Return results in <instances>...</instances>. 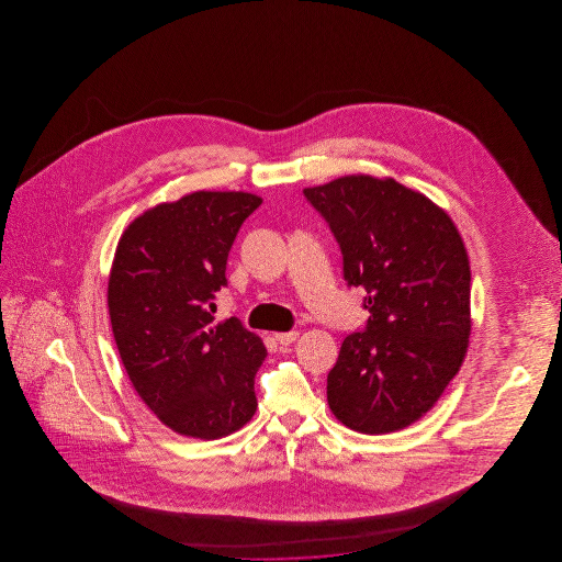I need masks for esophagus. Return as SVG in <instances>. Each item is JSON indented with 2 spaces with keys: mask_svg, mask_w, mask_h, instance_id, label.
Wrapping results in <instances>:
<instances>
[{
  "mask_svg": "<svg viewBox=\"0 0 562 562\" xmlns=\"http://www.w3.org/2000/svg\"><path fill=\"white\" fill-rule=\"evenodd\" d=\"M297 331H286V334H276V341L279 346H291L297 339Z\"/></svg>",
  "mask_w": 562,
  "mask_h": 562,
  "instance_id": "esophagus-1",
  "label": "esophagus"
}]
</instances>
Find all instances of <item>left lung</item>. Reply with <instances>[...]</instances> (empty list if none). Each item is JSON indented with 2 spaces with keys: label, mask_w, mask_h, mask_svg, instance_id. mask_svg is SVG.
Segmentation results:
<instances>
[{
  "label": "left lung",
  "mask_w": 562,
  "mask_h": 562,
  "mask_svg": "<svg viewBox=\"0 0 562 562\" xmlns=\"http://www.w3.org/2000/svg\"><path fill=\"white\" fill-rule=\"evenodd\" d=\"M344 257L370 319L327 375L335 418L361 434L402 430L454 378L470 337V263L452 218L394 179L344 177L303 191Z\"/></svg>",
  "instance_id": "1"
}]
</instances>
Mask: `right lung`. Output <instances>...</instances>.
Here are the masks:
<instances>
[{"label": "right lung", "mask_w": 562, "mask_h": 562, "mask_svg": "<svg viewBox=\"0 0 562 562\" xmlns=\"http://www.w3.org/2000/svg\"><path fill=\"white\" fill-rule=\"evenodd\" d=\"M249 192H192L124 231L108 281V311L134 390L170 430L216 440L257 409L255 373L267 349L237 317L215 322L228 251L259 204Z\"/></svg>", "instance_id": "obj_1"}]
</instances>
